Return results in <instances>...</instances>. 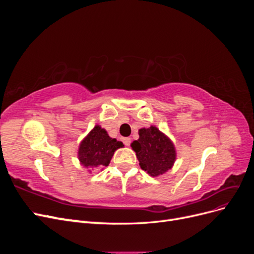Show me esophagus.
Listing matches in <instances>:
<instances>
[{
    "instance_id": "34e87169",
    "label": "esophagus",
    "mask_w": 254,
    "mask_h": 254,
    "mask_svg": "<svg viewBox=\"0 0 254 254\" xmlns=\"http://www.w3.org/2000/svg\"><path fill=\"white\" fill-rule=\"evenodd\" d=\"M123 142H124L126 146H129L130 143H131V139H130V137H124V139H123Z\"/></svg>"
}]
</instances>
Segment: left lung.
I'll return each mask as SVG.
<instances>
[{
    "label": "left lung",
    "instance_id": "8db88e82",
    "mask_svg": "<svg viewBox=\"0 0 254 254\" xmlns=\"http://www.w3.org/2000/svg\"><path fill=\"white\" fill-rule=\"evenodd\" d=\"M139 135V140L133 141L131 147L136 153L142 170L157 177L172 168L176 159L172 141L153 126L140 129Z\"/></svg>",
    "mask_w": 254,
    "mask_h": 254
}]
</instances>
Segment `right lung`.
Here are the masks:
<instances>
[{"mask_svg":"<svg viewBox=\"0 0 254 254\" xmlns=\"http://www.w3.org/2000/svg\"><path fill=\"white\" fill-rule=\"evenodd\" d=\"M123 146L122 142L110 137L101 126H95L81 142L78 158L86 167L108 166L114 151Z\"/></svg>","mask_w":254,"mask_h":254,"instance_id":"obj_1","label":"right lung"}]
</instances>
